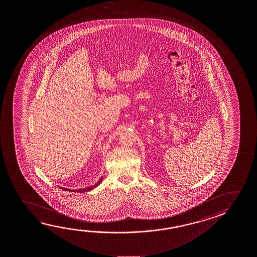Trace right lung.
I'll use <instances>...</instances> for the list:
<instances>
[{"label": "right lung", "instance_id": "right-lung-1", "mask_svg": "<svg viewBox=\"0 0 257 257\" xmlns=\"http://www.w3.org/2000/svg\"><path fill=\"white\" fill-rule=\"evenodd\" d=\"M102 180H103V177L98 180V182H97V184H95L94 185H91V186H88V187H86V188H81L80 190H71L67 189V188H63L62 187V189L65 190V191H71V192H78V193H85V192H88V191H90V190L94 189L95 187H97V185H99L100 183H101Z\"/></svg>", "mask_w": 257, "mask_h": 257}]
</instances>
